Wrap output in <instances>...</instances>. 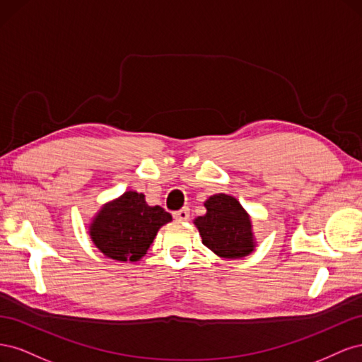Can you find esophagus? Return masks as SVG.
Listing matches in <instances>:
<instances>
[{
	"label": "esophagus",
	"instance_id": "34e87169",
	"mask_svg": "<svg viewBox=\"0 0 362 362\" xmlns=\"http://www.w3.org/2000/svg\"><path fill=\"white\" fill-rule=\"evenodd\" d=\"M189 217H190V210H189V208H181V210L173 213V218H175V221H180V222L187 221Z\"/></svg>",
	"mask_w": 362,
	"mask_h": 362
}]
</instances>
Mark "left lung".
I'll use <instances>...</instances> for the list:
<instances>
[{"mask_svg": "<svg viewBox=\"0 0 362 362\" xmlns=\"http://www.w3.org/2000/svg\"><path fill=\"white\" fill-rule=\"evenodd\" d=\"M206 214L194 221L202 243L222 258H242L254 250L250 218L240 202L228 194L205 201Z\"/></svg>", "mask_w": 362, "mask_h": 362, "instance_id": "obj_1", "label": "left lung"}]
</instances>
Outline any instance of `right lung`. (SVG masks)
<instances>
[{
	"mask_svg": "<svg viewBox=\"0 0 362 362\" xmlns=\"http://www.w3.org/2000/svg\"><path fill=\"white\" fill-rule=\"evenodd\" d=\"M172 221L161 206H149L145 194L125 192L105 205L90 226L96 247L116 261H137L146 254L160 226Z\"/></svg>",
	"mask_w": 362,
	"mask_h": 362,
	"instance_id": "add662e5",
	"label": "right lung"
}]
</instances>
